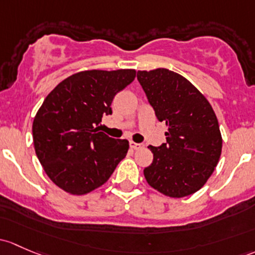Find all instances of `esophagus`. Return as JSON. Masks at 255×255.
I'll return each instance as SVG.
<instances>
[{"label":"esophagus","instance_id":"esophagus-1","mask_svg":"<svg viewBox=\"0 0 255 255\" xmlns=\"http://www.w3.org/2000/svg\"><path fill=\"white\" fill-rule=\"evenodd\" d=\"M129 145H130V148L134 149V150H139V149H143L144 148V144L135 143V141H130Z\"/></svg>","mask_w":255,"mask_h":255}]
</instances>
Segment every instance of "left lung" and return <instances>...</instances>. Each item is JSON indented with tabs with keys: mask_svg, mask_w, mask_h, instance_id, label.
Listing matches in <instances>:
<instances>
[{
	"mask_svg": "<svg viewBox=\"0 0 255 255\" xmlns=\"http://www.w3.org/2000/svg\"><path fill=\"white\" fill-rule=\"evenodd\" d=\"M157 120L165 121L166 143L149 146L154 159L144 168L150 187L171 198L199 191L220 160L222 136L209 101L188 79L166 68L136 74Z\"/></svg>",
	"mask_w": 255,
	"mask_h": 255,
	"instance_id": "left-lung-1",
	"label": "left lung"
}]
</instances>
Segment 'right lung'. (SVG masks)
Here are the masks:
<instances>
[{
  "label": "right lung",
  "instance_id": "right-lung-1",
  "mask_svg": "<svg viewBox=\"0 0 255 255\" xmlns=\"http://www.w3.org/2000/svg\"><path fill=\"white\" fill-rule=\"evenodd\" d=\"M135 69L83 71L66 78L37 110L33 122L36 156L49 178L73 195L106 183L127 155V139L110 138L96 126L111 115L115 95L135 78Z\"/></svg>",
  "mask_w": 255,
  "mask_h": 255
}]
</instances>
